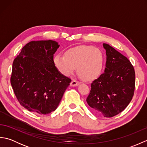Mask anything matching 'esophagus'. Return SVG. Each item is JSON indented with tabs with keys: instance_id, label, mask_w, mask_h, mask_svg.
I'll return each mask as SVG.
<instances>
[{
	"instance_id": "esophagus-1",
	"label": "esophagus",
	"mask_w": 147,
	"mask_h": 147,
	"mask_svg": "<svg viewBox=\"0 0 147 147\" xmlns=\"http://www.w3.org/2000/svg\"><path fill=\"white\" fill-rule=\"evenodd\" d=\"M80 85V83L78 82V81L73 80L71 83V86H77Z\"/></svg>"
}]
</instances>
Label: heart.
<instances>
[{
    "label": "heart",
    "instance_id": "1",
    "mask_svg": "<svg viewBox=\"0 0 147 147\" xmlns=\"http://www.w3.org/2000/svg\"><path fill=\"white\" fill-rule=\"evenodd\" d=\"M105 57L100 50L93 46L80 45L67 50L65 55L56 54L53 62L59 73L69 76L75 71L83 80L92 81L100 75Z\"/></svg>",
    "mask_w": 147,
    "mask_h": 147
}]
</instances>
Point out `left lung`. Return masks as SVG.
<instances>
[{"label": "left lung", "instance_id": "obj_1", "mask_svg": "<svg viewBox=\"0 0 147 147\" xmlns=\"http://www.w3.org/2000/svg\"><path fill=\"white\" fill-rule=\"evenodd\" d=\"M104 73L91 84L87 104L96 113L111 117L127 107L134 95L135 73L127 57L107 43Z\"/></svg>", "mask_w": 147, "mask_h": 147}]
</instances>
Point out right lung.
Here are the masks:
<instances>
[{"label": "right lung", "mask_w": 147, "mask_h": 147, "mask_svg": "<svg viewBox=\"0 0 147 147\" xmlns=\"http://www.w3.org/2000/svg\"><path fill=\"white\" fill-rule=\"evenodd\" d=\"M59 46L51 40L32 41L14 60L11 86L20 104L30 112L54 111L70 85L71 80L59 73L53 62Z\"/></svg>", "instance_id": "add662e5"}]
</instances>
